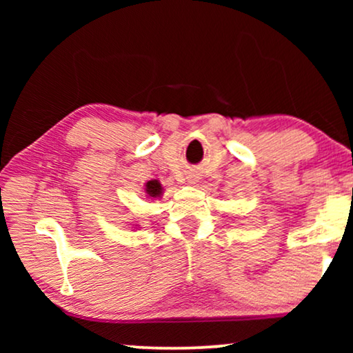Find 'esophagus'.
I'll list each match as a JSON object with an SVG mask.
<instances>
[{"label": "esophagus", "instance_id": "1", "mask_svg": "<svg viewBox=\"0 0 353 353\" xmlns=\"http://www.w3.org/2000/svg\"><path fill=\"white\" fill-rule=\"evenodd\" d=\"M188 180H190L191 183H197V180H199V176H197L196 173H191V175L188 176Z\"/></svg>", "mask_w": 353, "mask_h": 353}]
</instances>
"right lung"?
I'll use <instances>...</instances> for the list:
<instances>
[{
  "mask_svg": "<svg viewBox=\"0 0 353 353\" xmlns=\"http://www.w3.org/2000/svg\"><path fill=\"white\" fill-rule=\"evenodd\" d=\"M146 194L149 197H161L162 194V186L157 180H151L146 183Z\"/></svg>",
  "mask_w": 353,
  "mask_h": 353,
  "instance_id": "obj_1",
  "label": "right lung"
}]
</instances>
